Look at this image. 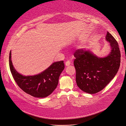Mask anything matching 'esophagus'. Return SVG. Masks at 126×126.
I'll list each match as a JSON object with an SVG mask.
<instances>
[{"label":"esophagus","mask_w":126,"mask_h":126,"mask_svg":"<svg viewBox=\"0 0 126 126\" xmlns=\"http://www.w3.org/2000/svg\"><path fill=\"white\" fill-rule=\"evenodd\" d=\"M70 63L69 61H67L65 63V64L66 66H69L70 65Z\"/></svg>","instance_id":"obj_1"}]
</instances>
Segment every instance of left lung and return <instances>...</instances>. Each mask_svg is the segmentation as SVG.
<instances>
[{
  "label": "left lung",
  "mask_w": 126,
  "mask_h": 126,
  "mask_svg": "<svg viewBox=\"0 0 126 126\" xmlns=\"http://www.w3.org/2000/svg\"><path fill=\"white\" fill-rule=\"evenodd\" d=\"M106 39L110 43L112 49L105 58H98L83 49L76 50L73 54L76 82L78 87L85 92L95 94L102 90L119 70L121 53L118 43L108 32Z\"/></svg>",
  "instance_id": "1"
}]
</instances>
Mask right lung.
Returning a JSON list of instances; mask_svg holds the SVG:
<instances>
[{
	"label": "right lung",
	"instance_id": "obj_1",
	"mask_svg": "<svg viewBox=\"0 0 126 126\" xmlns=\"http://www.w3.org/2000/svg\"><path fill=\"white\" fill-rule=\"evenodd\" d=\"M9 54V67L12 77L18 86L25 92L37 98H44L51 94L56 88L60 75L63 69V61L54 63L42 73L34 76L25 77L14 69Z\"/></svg>",
	"mask_w": 126,
	"mask_h": 126
}]
</instances>
